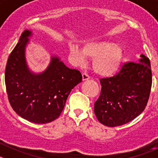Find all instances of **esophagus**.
<instances>
[{
	"label": "esophagus",
	"instance_id": "34e87169",
	"mask_svg": "<svg viewBox=\"0 0 158 158\" xmlns=\"http://www.w3.org/2000/svg\"><path fill=\"white\" fill-rule=\"evenodd\" d=\"M89 78L90 77H89V76L87 73H83V74H82V80L83 81H87L89 80Z\"/></svg>",
	"mask_w": 158,
	"mask_h": 158
}]
</instances>
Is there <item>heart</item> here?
<instances>
[{"label": "heart", "mask_w": 158, "mask_h": 158, "mask_svg": "<svg viewBox=\"0 0 158 158\" xmlns=\"http://www.w3.org/2000/svg\"><path fill=\"white\" fill-rule=\"evenodd\" d=\"M69 56L78 66L87 62V58H94L93 69L97 74L112 76L118 70L122 63L123 52L117 44L104 41H88L84 43L82 50L76 44L69 46Z\"/></svg>", "instance_id": "b5f03b06"}]
</instances>
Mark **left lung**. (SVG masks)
I'll list each match as a JSON object with an SVG mask.
<instances>
[{"mask_svg": "<svg viewBox=\"0 0 158 158\" xmlns=\"http://www.w3.org/2000/svg\"><path fill=\"white\" fill-rule=\"evenodd\" d=\"M124 64L118 74L100 79L101 91L95 102L96 118L105 126L117 127L133 120L144 111L152 85L150 59Z\"/></svg>", "mask_w": 158, "mask_h": 158, "instance_id": "left-lung-1", "label": "left lung"}]
</instances>
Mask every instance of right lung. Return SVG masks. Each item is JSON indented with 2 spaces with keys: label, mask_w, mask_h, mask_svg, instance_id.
I'll use <instances>...</instances> for the list:
<instances>
[{
  "label": "right lung",
  "mask_w": 158,
  "mask_h": 158,
  "mask_svg": "<svg viewBox=\"0 0 158 158\" xmlns=\"http://www.w3.org/2000/svg\"><path fill=\"white\" fill-rule=\"evenodd\" d=\"M32 35L31 31L25 30L8 57L5 73L6 91L12 109L19 116L35 123H47L59 116L82 76L55 55L51 56L44 71L31 70L25 51Z\"/></svg>",
  "instance_id": "1"
}]
</instances>
